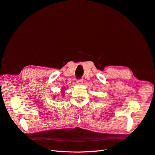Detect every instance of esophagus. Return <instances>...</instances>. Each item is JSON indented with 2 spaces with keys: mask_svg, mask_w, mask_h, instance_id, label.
<instances>
[{
  "mask_svg": "<svg viewBox=\"0 0 155 155\" xmlns=\"http://www.w3.org/2000/svg\"><path fill=\"white\" fill-rule=\"evenodd\" d=\"M83 82V79H76V83L78 84H82Z\"/></svg>",
  "mask_w": 155,
  "mask_h": 155,
  "instance_id": "esophagus-1",
  "label": "esophagus"
}]
</instances>
